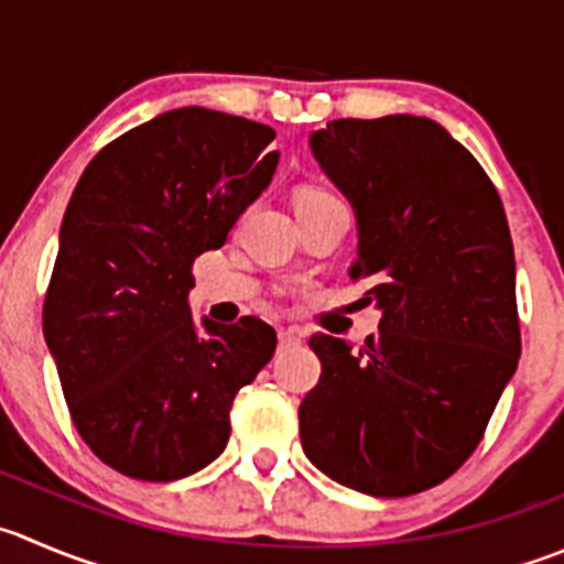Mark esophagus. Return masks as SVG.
I'll return each mask as SVG.
<instances>
[{"label":"esophagus","instance_id":"esophagus-1","mask_svg":"<svg viewBox=\"0 0 564 564\" xmlns=\"http://www.w3.org/2000/svg\"><path fill=\"white\" fill-rule=\"evenodd\" d=\"M303 341V336H300V330H294V327H281L278 330V344L281 347H294V344Z\"/></svg>","mask_w":564,"mask_h":564}]
</instances>
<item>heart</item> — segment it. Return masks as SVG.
I'll return each mask as SVG.
<instances>
[{
	"label": "heart",
	"instance_id": "1",
	"mask_svg": "<svg viewBox=\"0 0 564 564\" xmlns=\"http://www.w3.org/2000/svg\"><path fill=\"white\" fill-rule=\"evenodd\" d=\"M330 200H338V198H333L330 193H325V189H316V187H311V189H303V193H300V198H297V206H311V204H330Z\"/></svg>",
	"mask_w": 564,
	"mask_h": 564
}]
</instances>
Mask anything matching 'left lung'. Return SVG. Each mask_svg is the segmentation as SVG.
I'll return each mask as SVG.
<instances>
[{"label":"left lung","instance_id":"8db88e82","mask_svg":"<svg viewBox=\"0 0 564 564\" xmlns=\"http://www.w3.org/2000/svg\"><path fill=\"white\" fill-rule=\"evenodd\" d=\"M311 154L349 200L380 311L355 349L316 333L319 382L300 404L303 452L358 494L413 496L471 457L521 355L516 253L499 193L441 123L330 120Z\"/></svg>","mask_w":564,"mask_h":564}]
</instances>
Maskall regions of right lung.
<instances>
[{
  "label": "right lung",
  "instance_id": "1",
  "mask_svg": "<svg viewBox=\"0 0 564 564\" xmlns=\"http://www.w3.org/2000/svg\"><path fill=\"white\" fill-rule=\"evenodd\" d=\"M272 140L256 120L171 109L98 151L70 195L43 336L82 441L126 477L217 460L234 397L275 352L267 322L195 319L187 303L193 261L270 187Z\"/></svg>",
  "mask_w": 564,
  "mask_h": 564
}]
</instances>
